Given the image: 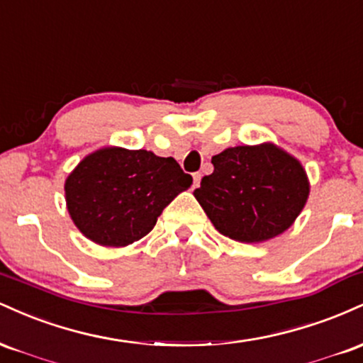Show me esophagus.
<instances>
[{
	"mask_svg": "<svg viewBox=\"0 0 363 363\" xmlns=\"http://www.w3.org/2000/svg\"><path fill=\"white\" fill-rule=\"evenodd\" d=\"M199 182H201V174H199V172L193 174V189L199 187Z\"/></svg>",
	"mask_w": 363,
	"mask_h": 363,
	"instance_id": "esophagus-1",
	"label": "esophagus"
}]
</instances>
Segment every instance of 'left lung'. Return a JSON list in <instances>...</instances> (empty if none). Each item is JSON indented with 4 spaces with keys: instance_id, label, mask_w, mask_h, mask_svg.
<instances>
[{
    "instance_id": "1",
    "label": "left lung",
    "mask_w": 363,
    "mask_h": 363,
    "mask_svg": "<svg viewBox=\"0 0 363 363\" xmlns=\"http://www.w3.org/2000/svg\"><path fill=\"white\" fill-rule=\"evenodd\" d=\"M213 174L194 198L220 234L239 242H264L294 225L306 206V169L281 147L264 141L223 150L211 158Z\"/></svg>"
}]
</instances>
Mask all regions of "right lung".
Listing matches in <instances>:
<instances>
[{"label":"right lung","mask_w":363,"mask_h":363,"mask_svg":"<svg viewBox=\"0 0 363 363\" xmlns=\"http://www.w3.org/2000/svg\"><path fill=\"white\" fill-rule=\"evenodd\" d=\"M191 184L193 177L172 157L102 147L66 177V208L91 242L126 247L152 232L164 208Z\"/></svg>","instance_id":"right-lung-1"}]
</instances>
